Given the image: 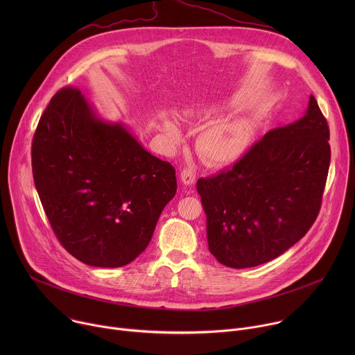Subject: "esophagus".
Wrapping results in <instances>:
<instances>
[{"label":"esophagus","mask_w":355,"mask_h":355,"mask_svg":"<svg viewBox=\"0 0 355 355\" xmlns=\"http://www.w3.org/2000/svg\"><path fill=\"white\" fill-rule=\"evenodd\" d=\"M181 181H182V184H185L188 187L193 185L195 184V173L189 168L181 170Z\"/></svg>","instance_id":"obj_1"}]
</instances>
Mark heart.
I'll use <instances>...</instances> for the list:
<instances>
[{"label": "heart", "mask_w": 355, "mask_h": 355, "mask_svg": "<svg viewBox=\"0 0 355 355\" xmlns=\"http://www.w3.org/2000/svg\"><path fill=\"white\" fill-rule=\"evenodd\" d=\"M220 107L200 105L189 111V116L196 123H208L215 119ZM166 137L173 143H178L181 132L173 119H166L163 123ZM252 140L251 126L241 119L220 122L211 125L196 139V151L199 157L209 166H229L239 162L250 148Z\"/></svg>", "instance_id": "b5f03b06"}]
</instances>
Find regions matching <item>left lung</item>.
I'll list each match as a JSON object with an SVG mask.
<instances>
[{
    "mask_svg": "<svg viewBox=\"0 0 355 355\" xmlns=\"http://www.w3.org/2000/svg\"><path fill=\"white\" fill-rule=\"evenodd\" d=\"M330 166L329 126L313 95L300 119L270 130L227 171L196 182L215 259L268 263L311 229Z\"/></svg>",
    "mask_w": 355,
    "mask_h": 355,
    "instance_id": "left-lung-1",
    "label": "left lung"
}]
</instances>
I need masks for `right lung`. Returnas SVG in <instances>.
<instances>
[{
    "mask_svg": "<svg viewBox=\"0 0 355 355\" xmlns=\"http://www.w3.org/2000/svg\"><path fill=\"white\" fill-rule=\"evenodd\" d=\"M32 171L56 237L91 267H123L140 256L177 192L174 167L125 123L101 118L76 88L60 89L40 116Z\"/></svg>",
    "mask_w": 355,
    "mask_h": 355,
    "instance_id": "right-lung-1",
    "label": "right lung"
}]
</instances>
